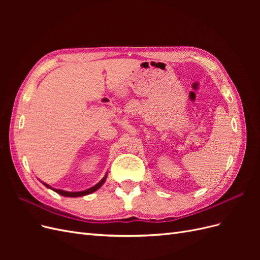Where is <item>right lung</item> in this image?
I'll use <instances>...</instances> for the list:
<instances>
[{
	"instance_id": "add662e5",
	"label": "right lung",
	"mask_w": 260,
	"mask_h": 260,
	"mask_svg": "<svg viewBox=\"0 0 260 260\" xmlns=\"http://www.w3.org/2000/svg\"><path fill=\"white\" fill-rule=\"evenodd\" d=\"M106 178H107V174L104 176V178L102 179L98 184H95L94 186H92V187L88 188V190L81 191V192H68V191H62V190H58V188H54V187L50 186L49 184H46V183H44V182H42V183H43L46 187L51 188V190L55 191V192L58 193V194H60V195H62V196H67V198H78V196H84V195H88V194H91V193H93V192H95L96 190H99V188H100L102 185H103V183L105 182Z\"/></svg>"
}]
</instances>
